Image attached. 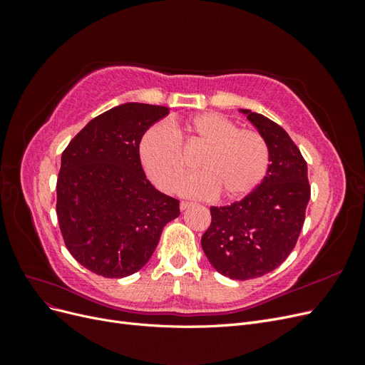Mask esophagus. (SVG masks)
I'll use <instances>...</instances> for the list:
<instances>
[{
    "mask_svg": "<svg viewBox=\"0 0 365 365\" xmlns=\"http://www.w3.org/2000/svg\"><path fill=\"white\" fill-rule=\"evenodd\" d=\"M193 204L192 202H187V201H182L181 204H180V208L182 210V212H184V210H187V208H190Z\"/></svg>",
    "mask_w": 365,
    "mask_h": 365,
    "instance_id": "esophagus-1",
    "label": "esophagus"
}]
</instances>
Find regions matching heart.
<instances>
[{
    "label": "heart",
    "mask_w": 365,
    "mask_h": 365,
    "mask_svg": "<svg viewBox=\"0 0 365 365\" xmlns=\"http://www.w3.org/2000/svg\"><path fill=\"white\" fill-rule=\"evenodd\" d=\"M185 149L204 148L197 164L202 172L181 185L192 197L227 200L250 195L263 181L269 165V148L260 132L237 128L217 113H201L184 126H150L140 141V160L149 180L163 192H173L187 170Z\"/></svg>",
    "instance_id": "obj_1"
}]
</instances>
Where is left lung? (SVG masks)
<instances>
[{"label":"left lung","mask_w":365,"mask_h":365,"mask_svg":"<svg viewBox=\"0 0 365 365\" xmlns=\"http://www.w3.org/2000/svg\"><path fill=\"white\" fill-rule=\"evenodd\" d=\"M240 113L268 143V172L244 200L210 208L212 224L201 245L217 272L233 280H250L280 267L294 250L311 185L307 164L288 132L250 109Z\"/></svg>","instance_id":"left-lung-1"}]
</instances>
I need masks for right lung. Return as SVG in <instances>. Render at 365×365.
Returning a JSON list of instances; mask_svg holds the SVG:
<instances>
[{
    "label": "right lung",
    "mask_w": 365,
    "mask_h": 365,
    "mask_svg": "<svg viewBox=\"0 0 365 365\" xmlns=\"http://www.w3.org/2000/svg\"><path fill=\"white\" fill-rule=\"evenodd\" d=\"M165 106L123 103L97 115L62 152L56 213L71 256L91 272L121 279L140 271L180 201L158 192L140 161L145 132Z\"/></svg>",
    "instance_id": "right-lung-1"
}]
</instances>
